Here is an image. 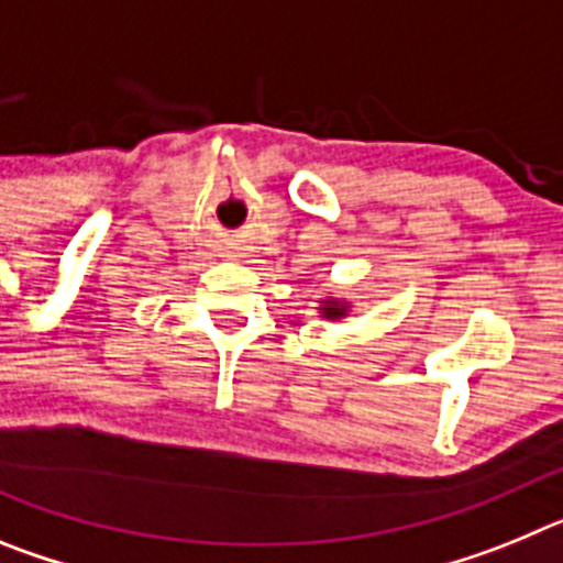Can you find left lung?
<instances>
[{"mask_svg": "<svg viewBox=\"0 0 563 563\" xmlns=\"http://www.w3.org/2000/svg\"><path fill=\"white\" fill-rule=\"evenodd\" d=\"M318 316L327 318V321H343V318L352 312V305L346 298H338L335 292H327L324 298H318Z\"/></svg>", "mask_w": 563, "mask_h": 563, "instance_id": "1", "label": "left lung"}]
</instances>
